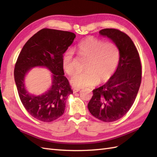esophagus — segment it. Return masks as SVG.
<instances>
[{
	"label": "esophagus",
	"instance_id": "34e87169",
	"mask_svg": "<svg viewBox=\"0 0 157 157\" xmlns=\"http://www.w3.org/2000/svg\"><path fill=\"white\" fill-rule=\"evenodd\" d=\"M79 90H80L78 89V88H73V93H76V92H79Z\"/></svg>",
	"mask_w": 157,
	"mask_h": 157
}]
</instances>
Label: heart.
<instances>
[{
  "label": "heart",
  "mask_w": 157,
  "mask_h": 157,
  "mask_svg": "<svg viewBox=\"0 0 157 157\" xmlns=\"http://www.w3.org/2000/svg\"><path fill=\"white\" fill-rule=\"evenodd\" d=\"M77 50L82 57L88 59L85 72L78 73L71 79V84L75 88H84L97 84L98 82L108 81L114 74L119 62L118 46L112 42H105L92 36L83 40ZM63 66L68 75L75 71L74 53L67 51L63 56Z\"/></svg>",
  "instance_id": "obj_1"
}]
</instances>
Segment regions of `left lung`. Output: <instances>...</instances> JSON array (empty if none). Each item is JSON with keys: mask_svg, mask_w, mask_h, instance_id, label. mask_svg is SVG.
<instances>
[{"mask_svg": "<svg viewBox=\"0 0 157 157\" xmlns=\"http://www.w3.org/2000/svg\"><path fill=\"white\" fill-rule=\"evenodd\" d=\"M99 33L118 46L120 58L117 69L109 81L92 90L88 108L96 118L109 123L121 119L134 104L141 84L142 65L138 50L125 33L113 28Z\"/></svg>", "mask_w": 157, "mask_h": 157, "instance_id": "left-lung-1", "label": "left lung"}]
</instances>
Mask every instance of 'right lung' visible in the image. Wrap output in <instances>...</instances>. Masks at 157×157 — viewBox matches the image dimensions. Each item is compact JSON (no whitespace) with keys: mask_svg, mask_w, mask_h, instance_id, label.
I'll use <instances>...</instances> for the list:
<instances>
[{"mask_svg":"<svg viewBox=\"0 0 157 157\" xmlns=\"http://www.w3.org/2000/svg\"><path fill=\"white\" fill-rule=\"evenodd\" d=\"M75 38L67 31L44 28L29 38L17 60L14 78L22 104L33 117L51 122L63 115L68 96L73 94L64 76L63 56ZM45 66L53 73L52 86L40 96L30 95L24 86L26 73L32 67Z\"/></svg>","mask_w":157,"mask_h":157,"instance_id":"1","label":"right lung"}]
</instances>
